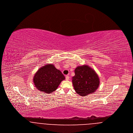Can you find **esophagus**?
<instances>
[{
  "label": "esophagus",
  "mask_w": 133,
  "mask_h": 133,
  "mask_svg": "<svg viewBox=\"0 0 133 133\" xmlns=\"http://www.w3.org/2000/svg\"><path fill=\"white\" fill-rule=\"evenodd\" d=\"M69 76H68V75H67V76H66V78H65V79H66V80H69Z\"/></svg>",
  "instance_id": "34e87169"
}]
</instances>
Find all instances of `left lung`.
<instances>
[{
  "mask_svg": "<svg viewBox=\"0 0 133 133\" xmlns=\"http://www.w3.org/2000/svg\"><path fill=\"white\" fill-rule=\"evenodd\" d=\"M72 83L76 93L81 96L93 94L99 87L100 79L95 70L87 65L78 66L75 69Z\"/></svg>",
  "mask_w": 133,
  "mask_h": 133,
  "instance_id": "8db88e82",
  "label": "left lung"
}]
</instances>
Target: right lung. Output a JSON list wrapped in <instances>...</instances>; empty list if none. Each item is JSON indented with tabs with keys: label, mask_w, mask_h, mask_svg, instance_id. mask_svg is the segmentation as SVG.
<instances>
[{
	"label": "right lung",
	"mask_w": 133,
	"mask_h": 133,
	"mask_svg": "<svg viewBox=\"0 0 133 133\" xmlns=\"http://www.w3.org/2000/svg\"><path fill=\"white\" fill-rule=\"evenodd\" d=\"M65 77L52 64L40 68L33 77V83L40 92L50 94L55 91Z\"/></svg>",
	"instance_id": "obj_1"
}]
</instances>
